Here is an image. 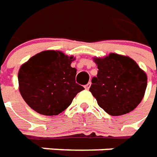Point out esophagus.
Returning a JSON list of instances; mask_svg holds the SVG:
<instances>
[{"label":"esophagus","instance_id":"obj_1","mask_svg":"<svg viewBox=\"0 0 157 157\" xmlns=\"http://www.w3.org/2000/svg\"><path fill=\"white\" fill-rule=\"evenodd\" d=\"M90 85H91V83H89V84H87L85 86H84V88L86 89V90H89L90 89Z\"/></svg>","mask_w":157,"mask_h":157}]
</instances>
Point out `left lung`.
Masks as SVG:
<instances>
[{"label":"left lung","instance_id":"obj_1","mask_svg":"<svg viewBox=\"0 0 157 157\" xmlns=\"http://www.w3.org/2000/svg\"><path fill=\"white\" fill-rule=\"evenodd\" d=\"M97 77L92 78L90 91L98 105L112 116H120L136 108L144 97L147 75L129 56L110 53L94 57Z\"/></svg>","mask_w":157,"mask_h":157}]
</instances>
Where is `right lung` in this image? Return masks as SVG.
Here are the masks:
<instances>
[{
	"mask_svg": "<svg viewBox=\"0 0 157 157\" xmlns=\"http://www.w3.org/2000/svg\"><path fill=\"white\" fill-rule=\"evenodd\" d=\"M75 58L59 51H44L20 67L18 89L23 99L34 111L56 116L66 110L84 88L76 84Z\"/></svg>",
	"mask_w": 157,
	"mask_h": 157,
	"instance_id": "1",
	"label": "right lung"
}]
</instances>
